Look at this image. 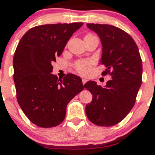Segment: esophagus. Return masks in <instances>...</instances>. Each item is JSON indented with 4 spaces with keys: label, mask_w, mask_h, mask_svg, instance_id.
<instances>
[{
    "label": "esophagus",
    "mask_w": 155,
    "mask_h": 155,
    "mask_svg": "<svg viewBox=\"0 0 155 155\" xmlns=\"http://www.w3.org/2000/svg\"><path fill=\"white\" fill-rule=\"evenodd\" d=\"M87 81V80L86 79H82V84H84L86 83Z\"/></svg>",
    "instance_id": "1"
}]
</instances>
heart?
Here are the masks:
<instances>
[{"instance_id": "b5f03b06", "label": "heart", "mask_w": 155, "mask_h": 155, "mask_svg": "<svg viewBox=\"0 0 155 155\" xmlns=\"http://www.w3.org/2000/svg\"><path fill=\"white\" fill-rule=\"evenodd\" d=\"M93 37L96 36L95 35L92 34V33H87V34L85 35L84 37V40L93 38ZM75 68L79 74L85 75V74H87L90 72V64L88 61H86V60H81V61H79L78 63H76Z\"/></svg>"}]
</instances>
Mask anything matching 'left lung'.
<instances>
[{
    "label": "left lung",
    "instance_id": "8db88e82",
    "mask_svg": "<svg viewBox=\"0 0 155 155\" xmlns=\"http://www.w3.org/2000/svg\"><path fill=\"white\" fill-rule=\"evenodd\" d=\"M100 37L103 46L102 73L112 79L104 87L90 81L84 88L92 95L86 114L93 124L111 127L121 122L132 109L142 83V60L136 42L123 30L110 25L88 23Z\"/></svg>",
    "mask_w": 155,
    "mask_h": 155
}]
</instances>
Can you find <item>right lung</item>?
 <instances>
[{"label": "right lung", "mask_w": 155, "mask_h": 155, "mask_svg": "<svg viewBox=\"0 0 155 155\" xmlns=\"http://www.w3.org/2000/svg\"><path fill=\"white\" fill-rule=\"evenodd\" d=\"M83 22L35 26L19 41L13 59L17 99L31 122L41 127L58 126L65 119L67 104L84 90L81 78L68 74L58 79L52 62Z\"/></svg>", "instance_id": "1"}]
</instances>
